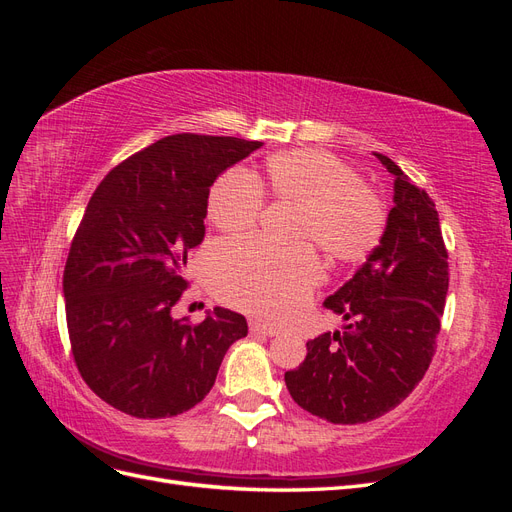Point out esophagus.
I'll return each instance as SVG.
<instances>
[{
    "instance_id": "34e87169",
    "label": "esophagus",
    "mask_w": 512,
    "mask_h": 512,
    "mask_svg": "<svg viewBox=\"0 0 512 512\" xmlns=\"http://www.w3.org/2000/svg\"><path fill=\"white\" fill-rule=\"evenodd\" d=\"M250 333L252 335H267V337H275L277 331L273 327H267V324H260L256 320L250 322Z\"/></svg>"
}]
</instances>
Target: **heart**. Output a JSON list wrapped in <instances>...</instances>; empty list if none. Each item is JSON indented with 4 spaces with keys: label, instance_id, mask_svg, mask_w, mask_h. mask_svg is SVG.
Listing matches in <instances>:
<instances>
[{
    "label": "heart",
    "instance_id": "b5f03b06",
    "mask_svg": "<svg viewBox=\"0 0 512 512\" xmlns=\"http://www.w3.org/2000/svg\"><path fill=\"white\" fill-rule=\"evenodd\" d=\"M265 194L297 207L292 239L316 243L333 262L365 260L384 235L382 198L348 164L314 149L275 153L262 175L228 170L211 185V224L226 235H243L256 226ZM209 277L228 305L262 320L284 322L320 284L322 271L307 245L273 250L258 241H241L213 252Z\"/></svg>",
    "mask_w": 512,
    "mask_h": 512
}]
</instances>
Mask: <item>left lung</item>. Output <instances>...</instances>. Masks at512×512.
Returning <instances> with one entry per match:
<instances>
[{
    "label": "left lung",
    "instance_id": "obj_1",
    "mask_svg": "<svg viewBox=\"0 0 512 512\" xmlns=\"http://www.w3.org/2000/svg\"><path fill=\"white\" fill-rule=\"evenodd\" d=\"M376 158L395 177V205L380 245L324 301L348 324L309 339L305 361L284 376L303 410L335 425L374 421L414 391L436 352L448 292L436 205L391 158Z\"/></svg>",
    "mask_w": 512,
    "mask_h": 512
}]
</instances>
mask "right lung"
<instances>
[{"instance_id": "obj_1", "label": "right lung", "mask_w": 512, "mask_h": 512, "mask_svg": "<svg viewBox=\"0 0 512 512\" xmlns=\"http://www.w3.org/2000/svg\"><path fill=\"white\" fill-rule=\"evenodd\" d=\"M260 147L166 136L115 166L89 198L64 269L66 320L74 363L108 406L136 418L188 412L247 335L230 309L190 324L173 307L188 288V254L205 239L209 188Z\"/></svg>"}]
</instances>
